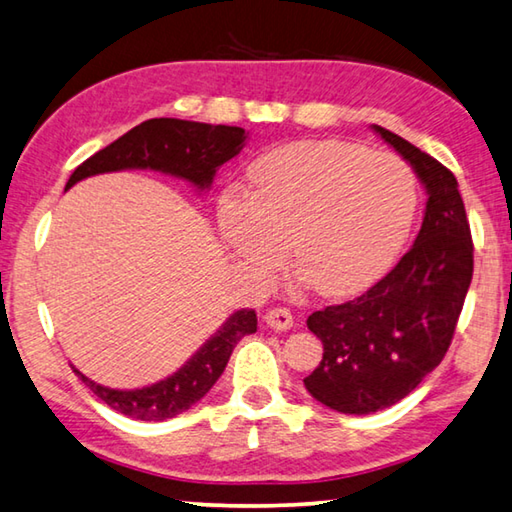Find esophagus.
Masks as SVG:
<instances>
[{
    "label": "esophagus",
    "instance_id": "obj_1",
    "mask_svg": "<svg viewBox=\"0 0 512 512\" xmlns=\"http://www.w3.org/2000/svg\"><path fill=\"white\" fill-rule=\"evenodd\" d=\"M264 320L268 327L277 331H286L293 327V315L291 311L284 309V306H273V309L264 315Z\"/></svg>",
    "mask_w": 512,
    "mask_h": 512
}]
</instances>
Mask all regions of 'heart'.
<instances>
[{
	"label": "heart",
	"mask_w": 512,
	"mask_h": 512,
	"mask_svg": "<svg viewBox=\"0 0 512 512\" xmlns=\"http://www.w3.org/2000/svg\"><path fill=\"white\" fill-rule=\"evenodd\" d=\"M250 194L219 199L230 248L262 277L295 271L322 295H349L398 255L416 210V181L401 156L349 141H300L250 165Z\"/></svg>",
	"instance_id": "1"
}]
</instances>
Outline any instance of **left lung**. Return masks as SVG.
<instances>
[{"label":"left lung","mask_w":512,"mask_h":512,"mask_svg":"<svg viewBox=\"0 0 512 512\" xmlns=\"http://www.w3.org/2000/svg\"><path fill=\"white\" fill-rule=\"evenodd\" d=\"M414 167L427 190L423 226L392 271L356 300L306 320L322 340V360L304 378L309 394L342 414H371L401 401L439 367L472 282V235L448 167L374 125Z\"/></svg>","instance_id":"1"}]
</instances>
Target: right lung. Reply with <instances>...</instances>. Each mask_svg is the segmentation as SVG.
<instances>
[{
  "instance_id": "1",
  "label": "right lung",
  "mask_w": 512,
  "mask_h": 512,
  "mask_svg": "<svg viewBox=\"0 0 512 512\" xmlns=\"http://www.w3.org/2000/svg\"><path fill=\"white\" fill-rule=\"evenodd\" d=\"M246 138L248 134L241 127L192 123V120L179 118H152L129 129L118 141L78 165L64 190H69L71 185L87 179V176L132 170V167H138V170L150 167V170L181 176L197 188L206 190L215 179L217 167L235 159L244 150ZM255 331L257 315L253 309L232 313L224 327L179 371H174L170 378L159 380V383L132 389V392L96 385L94 380L82 376L76 367L73 371L111 410L136 418V421H165V418H174L201 401L219 376L224 374L237 342Z\"/></svg>"
}]
</instances>
